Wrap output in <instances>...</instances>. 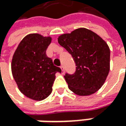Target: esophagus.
<instances>
[{
  "instance_id": "esophagus-1",
  "label": "esophagus",
  "mask_w": 126,
  "mask_h": 126,
  "mask_svg": "<svg viewBox=\"0 0 126 126\" xmlns=\"http://www.w3.org/2000/svg\"><path fill=\"white\" fill-rule=\"evenodd\" d=\"M61 72H62V74H64V73H65V70H64L63 65H61Z\"/></svg>"
}]
</instances>
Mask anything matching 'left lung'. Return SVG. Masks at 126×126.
<instances>
[{
  "mask_svg": "<svg viewBox=\"0 0 126 126\" xmlns=\"http://www.w3.org/2000/svg\"><path fill=\"white\" fill-rule=\"evenodd\" d=\"M58 42L72 55L77 66L74 74L64 76L69 89L81 96L98 91L110 68V50L106 42L84 28L60 35Z\"/></svg>",
  "mask_w": 126,
  "mask_h": 126,
  "instance_id": "1",
  "label": "left lung"
}]
</instances>
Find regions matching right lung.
I'll list each match as a JSON object with an SVG mask.
<instances>
[{
  "label": "right lung",
  "instance_id": "obj_1",
  "mask_svg": "<svg viewBox=\"0 0 126 126\" xmlns=\"http://www.w3.org/2000/svg\"><path fill=\"white\" fill-rule=\"evenodd\" d=\"M51 42L50 37L29 34L20 42L12 60V73L19 91L35 100H42L49 95L55 74L61 72L46 54Z\"/></svg>",
  "mask_w": 126,
  "mask_h": 126
}]
</instances>
